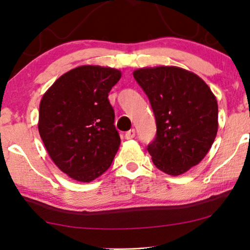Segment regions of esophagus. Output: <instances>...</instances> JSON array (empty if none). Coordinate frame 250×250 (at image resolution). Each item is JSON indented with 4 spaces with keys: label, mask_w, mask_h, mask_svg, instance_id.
<instances>
[{
    "label": "esophagus",
    "mask_w": 250,
    "mask_h": 250,
    "mask_svg": "<svg viewBox=\"0 0 250 250\" xmlns=\"http://www.w3.org/2000/svg\"><path fill=\"white\" fill-rule=\"evenodd\" d=\"M125 138L127 140H131V139H134L135 138V129H129L128 132H126L125 134Z\"/></svg>",
    "instance_id": "1"
}]
</instances>
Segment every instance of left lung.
<instances>
[{"label": "left lung", "mask_w": 250, "mask_h": 250, "mask_svg": "<svg viewBox=\"0 0 250 250\" xmlns=\"http://www.w3.org/2000/svg\"><path fill=\"white\" fill-rule=\"evenodd\" d=\"M133 76L148 95L157 134L148 151L168 175L186 173L205 158L216 138L218 105L208 85L175 66L140 68Z\"/></svg>", "instance_id": "1"}]
</instances>
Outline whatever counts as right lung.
<instances>
[{"label":"right lung","mask_w":250,"mask_h":250,"mask_svg":"<svg viewBox=\"0 0 250 250\" xmlns=\"http://www.w3.org/2000/svg\"><path fill=\"white\" fill-rule=\"evenodd\" d=\"M121 77L115 68L76 67L58 78L41 100L39 132L46 151L60 170L78 182L102 175L121 145L108 100Z\"/></svg>","instance_id":"right-lung-1"}]
</instances>
